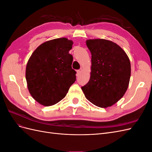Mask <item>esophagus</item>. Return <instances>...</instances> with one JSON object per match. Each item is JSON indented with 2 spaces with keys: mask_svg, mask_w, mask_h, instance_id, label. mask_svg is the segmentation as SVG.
Here are the masks:
<instances>
[{
  "mask_svg": "<svg viewBox=\"0 0 152 152\" xmlns=\"http://www.w3.org/2000/svg\"><path fill=\"white\" fill-rule=\"evenodd\" d=\"M82 71H83V69H82V68H81L80 69V70L77 71V75H79Z\"/></svg>",
  "mask_w": 152,
  "mask_h": 152,
  "instance_id": "1",
  "label": "esophagus"
}]
</instances>
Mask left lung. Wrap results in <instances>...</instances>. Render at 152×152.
Here are the masks:
<instances>
[{
  "mask_svg": "<svg viewBox=\"0 0 152 152\" xmlns=\"http://www.w3.org/2000/svg\"><path fill=\"white\" fill-rule=\"evenodd\" d=\"M91 53V76L82 90L91 103L101 108L111 107L126 93L131 77V63L126 52L112 41L86 40Z\"/></svg>",
  "mask_w": 152,
  "mask_h": 152,
  "instance_id": "obj_1",
  "label": "left lung"
}]
</instances>
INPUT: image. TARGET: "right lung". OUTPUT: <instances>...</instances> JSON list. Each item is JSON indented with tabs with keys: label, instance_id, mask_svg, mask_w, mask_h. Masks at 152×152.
Returning a JSON list of instances; mask_svg holds the SVG:
<instances>
[{
	"label": "right lung",
	"instance_id": "1",
	"mask_svg": "<svg viewBox=\"0 0 152 152\" xmlns=\"http://www.w3.org/2000/svg\"><path fill=\"white\" fill-rule=\"evenodd\" d=\"M73 41L66 38L48 40L31 54L26 66V80L31 96L49 107L65 97L76 80L73 56L69 54Z\"/></svg>",
	"mask_w": 152,
	"mask_h": 152
}]
</instances>
